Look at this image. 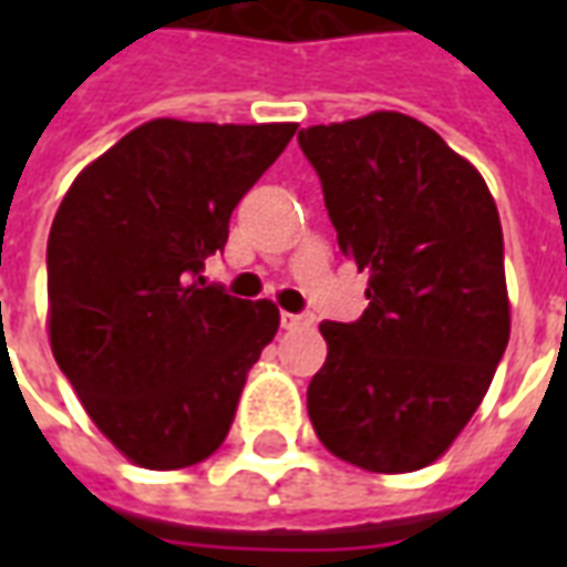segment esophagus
I'll use <instances>...</instances> for the list:
<instances>
[{"instance_id":"esophagus-1","label":"esophagus","mask_w":567,"mask_h":567,"mask_svg":"<svg viewBox=\"0 0 567 567\" xmlns=\"http://www.w3.org/2000/svg\"><path fill=\"white\" fill-rule=\"evenodd\" d=\"M279 321H282L285 331H291V328H303V324H312V316H307V312H282V316H279Z\"/></svg>"}]
</instances>
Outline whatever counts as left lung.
<instances>
[{"label": "left lung", "mask_w": 567, "mask_h": 567, "mask_svg": "<svg viewBox=\"0 0 567 567\" xmlns=\"http://www.w3.org/2000/svg\"><path fill=\"white\" fill-rule=\"evenodd\" d=\"M340 251L368 270L358 321H321L307 392L319 440L406 474L450 450L511 340L504 236L483 175L422 121L373 112L297 133Z\"/></svg>", "instance_id": "obj_1"}]
</instances>
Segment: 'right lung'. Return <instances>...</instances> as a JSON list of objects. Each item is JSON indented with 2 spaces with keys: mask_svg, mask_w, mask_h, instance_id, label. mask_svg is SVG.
Segmentation results:
<instances>
[{
  "mask_svg": "<svg viewBox=\"0 0 567 567\" xmlns=\"http://www.w3.org/2000/svg\"><path fill=\"white\" fill-rule=\"evenodd\" d=\"M297 124L157 117L72 182L48 236V328L87 416L130 462L175 471L230 431L279 331L270 300L199 276Z\"/></svg>",
  "mask_w": 567,
  "mask_h": 567,
  "instance_id": "obj_1",
  "label": "right lung"
}]
</instances>
